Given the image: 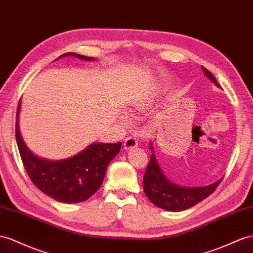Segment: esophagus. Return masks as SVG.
<instances>
[{
	"instance_id": "1",
	"label": "esophagus",
	"mask_w": 253,
	"mask_h": 253,
	"mask_svg": "<svg viewBox=\"0 0 253 253\" xmlns=\"http://www.w3.org/2000/svg\"><path fill=\"white\" fill-rule=\"evenodd\" d=\"M138 145V140L133 135H129L124 141V147L125 150H130V148H133Z\"/></svg>"
}]
</instances>
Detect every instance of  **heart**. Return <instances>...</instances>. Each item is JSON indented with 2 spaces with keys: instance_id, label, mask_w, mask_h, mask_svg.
Here are the masks:
<instances>
[{
  "instance_id": "obj_1",
  "label": "heart",
  "mask_w": 253,
  "mask_h": 253,
  "mask_svg": "<svg viewBox=\"0 0 253 253\" xmlns=\"http://www.w3.org/2000/svg\"><path fill=\"white\" fill-rule=\"evenodd\" d=\"M147 103L148 101L143 98V99H139L135 102H133V105L131 106V112H138V111H142V110H144L146 107H147ZM122 122L124 123V124H128L129 123V119L127 118V116H123L122 118Z\"/></svg>"
}]
</instances>
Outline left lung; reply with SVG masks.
Listing matches in <instances>:
<instances>
[{"label": "left lung", "instance_id": "1", "mask_svg": "<svg viewBox=\"0 0 253 253\" xmlns=\"http://www.w3.org/2000/svg\"><path fill=\"white\" fill-rule=\"evenodd\" d=\"M201 67H202L204 75L217 87L221 88L211 71L203 66ZM148 146L152 151V156L144 173L143 189L148 200L159 209L169 211H182L188 210L211 196L221 182L222 178H220L215 183L202 187H184L174 184L161 170L154 152L153 142H151Z\"/></svg>", "mask_w": 253, "mask_h": 253}]
</instances>
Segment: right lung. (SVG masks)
<instances>
[{"label": "right lung", "instance_id": "add662e5", "mask_svg": "<svg viewBox=\"0 0 253 253\" xmlns=\"http://www.w3.org/2000/svg\"><path fill=\"white\" fill-rule=\"evenodd\" d=\"M83 61H94V57L64 53ZM19 102L16 122V140L19 153L28 175L38 189L61 203H79L87 200L100 188L109 164L119 154L122 143H93L75 156L62 160L41 158L32 152L21 135L19 128Z\"/></svg>", "mask_w": 253, "mask_h": 253}]
</instances>
